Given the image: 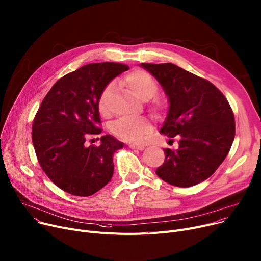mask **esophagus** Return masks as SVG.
Returning a JSON list of instances; mask_svg holds the SVG:
<instances>
[{
    "label": "esophagus",
    "instance_id": "obj_1",
    "mask_svg": "<svg viewBox=\"0 0 261 261\" xmlns=\"http://www.w3.org/2000/svg\"><path fill=\"white\" fill-rule=\"evenodd\" d=\"M128 146H129V148L136 149V150H144V148H145L143 145H135V144H129Z\"/></svg>",
    "mask_w": 261,
    "mask_h": 261
}]
</instances>
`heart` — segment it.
<instances>
[{
  "mask_svg": "<svg viewBox=\"0 0 261 261\" xmlns=\"http://www.w3.org/2000/svg\"><path fill=\"white\" fill-rule=\"evenodd\" d=\"M124 84L142 100H148V109L154 116H162L165 112V102L161 98H152L159 91V86L154 77L142 69H136L124 77ZM116 90L114 82H110L99 94L97 106L103 117L112 114L111 100ZM153 130L151 121L146 117L121 118L112 126L111 132L119 140L131 144H140L144 136Z\"/></svg>",
  "mask_w": 261,
  "mask_h": 261,
  "instance_id": "1",
  "label": "heart"
}]
</instances>
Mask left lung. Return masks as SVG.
<instances>
[{"label":"left lung","mask_w":261,"mask_h":261,"mask_svg":"<svg viewBox=\"0 0 261 261\" xmlns=\"http://www.w3.org/2000/svg\"><path fill=\"white\" fill-rule=\"evenodd\" d=\"M142 66L169 96V113L161 133L179 138L177 150L164 149L165 162L155 173L181 188L209 178L227 158L234 141L235 119L228 99L211 82L174 64Z\"/></svg>","instance_id":"obj_1"}]
</instances>
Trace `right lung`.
I'll list each match as a JSON object with an SVG mask.
<instances>
[{
	"instance_id": "obj_1",
	"label": "right lung",
	"mask_w": 261,
	"mask_h": 261,
	"mask_svg": "<svg viewBox=\"0 0 261 261\" xmlns=\"http://www.w3.org/2000/svg\"><path fill=\"white\" fill-rule=\"evenodd\" d=\"M129 66L93 63L61 77L49 90L34 116L32 144L48 178L65 192L90 196L113 175V153L123 144L109 134L100 145L87 138L101 132L97 101L109 82Z\"/></svg>"
}]
</instances>
